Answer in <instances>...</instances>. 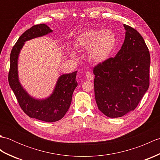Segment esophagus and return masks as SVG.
<instances>
[{
  "label": "esophagus",
  "mask_w": 160,
  "mask_h": 160,
  "mask_svg": "<svg viewBox=\"0 0 160 160\" xmlns=\"http://www.w3.org/2000/svg\"><path fill=\"white\" fill-rule=\"evenodd\" d=\"M86 77L87 78V80H93V75L89 71H88L86 73Z\"/></svg>",
  "instance_id": "1"
}]
</instances>
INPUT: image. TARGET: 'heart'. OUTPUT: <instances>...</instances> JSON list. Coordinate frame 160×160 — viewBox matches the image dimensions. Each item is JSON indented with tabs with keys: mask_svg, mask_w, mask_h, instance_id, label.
Here are the masks:
<instances>
[{
	"mask_svg": "<svg viewBox=\"0 0 160 160\" xmlns=\"http://www.w3.org/2000/svg\"><path fill=\"white\" fill-rule=\"evenodd\" d=\"M116 45V36L110 29L87 30L81 33L75 42L78 50L90 49L89 58L95 63L103 62L109 58Z\"/></svg>",
	"mask_w": 160,
	"mask_h": 160,
	"instance_id": "obj_1",
	"label": "heart"
}]
</instances>
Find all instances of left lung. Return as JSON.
Listing matches in <instances>:
<instances>
[{"label": "left lung", "instance_id": "1", "mask_svg": "<svg viewBox=\"0 0 160 160\" xmlns=\"http://www.w3.org/2000/svg\"><path fill=\"white\" fill-rule=\"evenodd\" d=\"M126 36L116 56L93 68L95 98L108 118H120L137 107L149 87L151 58L137 30L124 25Z\"/></svg>", "mask_w": 160, "mask_h": 160}]
</instances>
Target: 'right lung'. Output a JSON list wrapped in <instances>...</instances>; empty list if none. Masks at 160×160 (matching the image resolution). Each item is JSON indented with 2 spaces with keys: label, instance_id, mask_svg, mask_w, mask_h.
Returning <instances> with one entry per match:
<instances>
[{
  "label": "right lung",
  "instance_id": "1",
  "mask_svg": "<svg viewBox=\"0 0 160 160\" xmlns=\"http://www.w3.org/2000/svg\"><path fill=\"white\" fill-rule=\"evenodd\" d=\"M52 32L45 24H39L24 32L12 49L8 75L9 86L22 111L30 118L47 122L61 120L69 108L73 91L78 86L76 80L77 71L62 75L58 80L52 94L45 100H37L30 96L19 82L18 58L25 42Z\"/></svg>",
  "mask_w": 160,
  "mask_h": 160
}]
</instances>
